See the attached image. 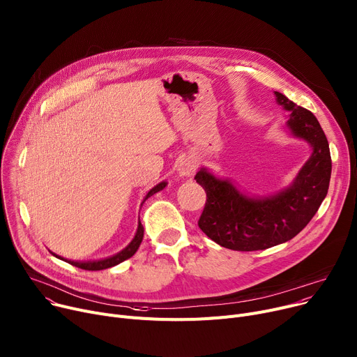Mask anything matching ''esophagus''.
<instances>
[{"mask_svg": "<svg viewBox=\"0 0 357 357\" xmlns=\"http://www.w3.org/2000/svg\"><path fill=\"white\" fill-rule=\"evenodd\" d=\"M197 171V162L191 158H186V159H182L178 165V172H179V176H192Z\"/></svg>", "mask_w": 357, "mask_h": 357, "instance_id": "esophagus-1", "label": "esophagus"}]
</instances>
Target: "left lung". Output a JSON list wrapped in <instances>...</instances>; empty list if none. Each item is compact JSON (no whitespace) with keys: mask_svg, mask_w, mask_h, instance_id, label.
Masks as SVG:
<instances>
[{"mask_svg":"<svg viewBox=\"0 0 357 357\" xmlns=\"http://www.w3.org/2000/svg\"><path fill=\"white\" fill-rule=\"evenodd\" d=\"M275 98L290 112L287 126L291 133L307 140L313 153L290 188L264 199L244 195L229 181L215 178L205 168L195 175L206 192L198 225L221 247L258 251L286 243L312 221L327 195L331 158L319 121L310 110L297 106L282 93L275 91Z\"/></svg>","mask_w":357,"mask_h":357,"instance_id":"left-lung-1","label":"left lung"}]
</instances>
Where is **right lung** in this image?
I'll return each mask as SVG.
<instances>
[{
    "instance_id": "add662e5",
    "label": "right lung",
    "mask_w": 357,
    "mask_h": 357,
    "mask_svg": "<svg viewBox=\"0 0 357 357\" xmlns=\"http://www.w3.org/2000/svg\"><path fill=\"white\" fill-rule=\"evenodd\" d=\"M165 186H166V182H160V183H158L155 188H152L151 191L148 192V195L145 197L144 202H145L149 197H152L153 194L162 191V189H163ZM142 240H144V225H142V224L139 222L135 238L132 240V243H130L125 250H122L119 254H116V255H113V257H110V258L100 259V261H68V259H66V261H67V263H70L71 266H75V267L82 268V270H87V271H99V270L110 268V267H113V266H117V264L123 263L125 259L130 258V257L137 251V248H139ZM54 255H56V254H54ZM56 257H57V255H56ZM59 258H60V257H59ZM61 259H63V258H61Z\"/></svg>"
}]
</instances>
